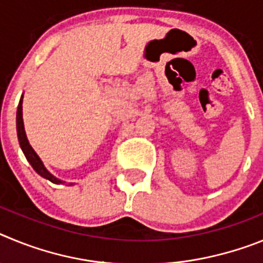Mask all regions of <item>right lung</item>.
<instances>
[{
    "label": "right lung",
    "instance_id": "add662e5",
    "mask_svg": "<svg viewBox=\"0 0 263 263\" xmlns=\"http://www.w3.org/2000/svg\"><path fill=\"white\" fill-rule=\"evenodd\" d=\"M22 101H23V95L20 100V104H18L17 109V136L18 141H20V146L22 148L23 154L26 157V159L29 160V163L31 164V167L35 170V173L38 175H41L42 178L47 179L50 182L55 183V184H66V182H63L60 179H58L57 176H53L52 174L48 171L45 167L43 162H42L41 158L38 157L34 148L31 147V145L29 143V139L26 137V132H25V125H23V117H22ZM75 184V183H68V185Z\"/></svg>",
    "mask_w": 263,
    "mask_h": 263
}]
</instances>
